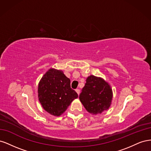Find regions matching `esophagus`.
<instances>
[{"label": "esophagus", "instance_id": "34e87169", "mask_svg": "<svg viewBox=\"0 0 151 151\" xmlns=\"http://www.w3.org/2000/svg\"><path fill=\"white\" fill-rule=\"evenodd\" d=\"M76 91L77 92V93L78 94V95H79V94H80V89H76Z\"/></svg>", "mask_w": 151, "mask_h": 151}]
</instances>
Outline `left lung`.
I'll list each match as a JSON object with an SVG mask.
<instances>
[{"mask_svg": "<svg viewBox=\"0 0 151 151\" xmlns=\"http://www.w3.org/2000/svg\"><path fill=\"white\" fill-rule=\"evenodd\" d=\"M113 98L111 87L100 77L90 76L82 89L79 99L89 113H101L110 106Z\"/></svg>", "mask_w": 151, "mask_h": 151, "instance_id": "left-lung-1", "label": "left lung"}]
</instances>
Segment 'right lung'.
<instances>
[{
    "instance_id": "add662e5",
    "label": "right lung",
    "mask_w": 151,
    "mask_h": 151,
    "mask_svg": "<svg viewBox=\"0 0 151 151\" xmlns=\"http://www.w3.org/2000/svg\"><path fill=\"white\" fill-rule=\"evenodd\" d=\"M38 98L43 109L60 116L78 94L70 88V81L62 70L50 68L40 81Z\"/></svg>"
}]
</instances>
